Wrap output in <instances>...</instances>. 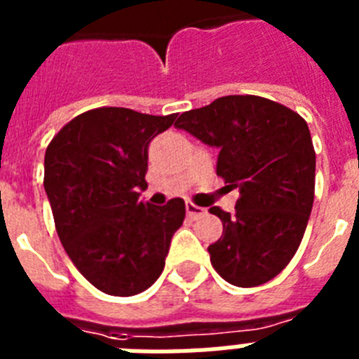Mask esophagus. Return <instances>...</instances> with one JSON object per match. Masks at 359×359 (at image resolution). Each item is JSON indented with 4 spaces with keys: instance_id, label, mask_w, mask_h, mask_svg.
Segmentation results:
<instances>
[{
    "instance_id": "esophagus-1",
    "label": "esophagus",
    "mask_w": 359,
    "mask_h": 359,
    "mask_svg": "<svg viewBox=\"0 0 359 359\" xmlns=\"http://www.w3.org/2000/svg\"><path fill=\"white\" fill-rule=\"evenodd\" d=\"M186 214H188V218L190 219H197L199 216H205L207 210H205L203 207H197V205H194V203H186Z\"/></svg>"
}]
</instances>
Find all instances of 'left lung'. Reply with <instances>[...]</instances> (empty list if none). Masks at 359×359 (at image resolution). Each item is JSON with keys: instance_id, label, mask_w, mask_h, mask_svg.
<instances>
[{"instance_id": "left-lung-1", "label": "left lung", "mask_w": 359, "mask_h": 359, "mask_svg": "<svg viewBox=\"0 0 359 359\" xmlns=\"http://www.w3.org/2000/svg\"><path fill=\"white\" fill-rule=\"evenodd\" d=\"M177 128L219 149L216 173L238 190L236 212L212 207L224 235L208 245L214 270L231 285L257 287L294 257L315 199V149L292 109L253 95L216 98L190 109Z\"/></svg>"}]
</instances>
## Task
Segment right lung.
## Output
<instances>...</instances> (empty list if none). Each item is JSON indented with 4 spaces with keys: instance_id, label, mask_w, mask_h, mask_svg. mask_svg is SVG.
Segmentation results:
<instances>
[{
    "instance_id": "1",
    "label": "right lung",
    "mask_w": 359,
    "mask_h": 359,
    "mask_svg": "<svg viewBox=\"0 0 359 359\" xmlns=\"http://www.w3.org/2000/svg\"><path fill=\"white\" fill-rule=\"evenodd\" d=\"M175 119L97 108L65 124L46 149L44 190L59 240L81 276L106 294L149 289L184 222L180 197L163 207L140 201L149 143Z\"/></svg>"
}]
</instances>
